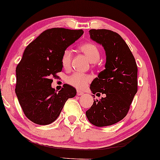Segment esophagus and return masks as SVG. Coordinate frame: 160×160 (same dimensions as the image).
<instances>
[{
	"label": "esophagus",
	"instance_id": "34e87169",
	"mask_svg": "<svg viewBox=\"0 0 160 160\" xmlns=\"http://www.w3.org/2000/svg\"><path fill=\"white\" fill-rule=\"evenodd\" d=\"M77 96H82V95L84 94V92L83 91H80V90H77Z\"/></svg>",
	"mask_w": 160,
	"mask_h": 160
}]
</instances>
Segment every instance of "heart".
<instances>
[{
    "instance_id": "obj_1",
    "label": "heart",
    "mask_w": 160,
    "mask_h": 160,
    "mask_svg": "<svg viewBox=\"0 0 160 160\" xmlns=\"http://www.w3.org/2000/svg\"><path fill=\"white\" fill-rule=\"evenodd\" d=\"M79 50L85 54L86 57L91 63L97 62L100 58V52L98 46L92 42H85L79 46ZM71 52L67 49L63 52L61 58V64L64 69H68L71 65ZM90 80V77L88 75L74 73L68 77L67 82L70 85L78 89H83Z\"/></svg>"
}]
</instances>
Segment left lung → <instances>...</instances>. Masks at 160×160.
Instances as JSON below:
<instances>
[{"instance_id":"obj_1","label":"left lung","mask_w":160,"mask_h":160,"mask_svg":"<svg viewBox=\"0 0 160 160\" xmlns=\"http://www.w3.org/2000/svg\"><path fill=\"white\" fill-rule=\"evenodd\" d=\"M89 35L102 45L106 55L105 70L92 80L90 89L93 94L106 96L94 101L86 115L95 126H109L122 120L129 111L138 92V67L120 35L108 29H90Z\"/></svg>"}]
</instances>
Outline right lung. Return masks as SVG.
I'll use <instances>...</instances> for the list:
<instances>
[{
  "mask_svg": "<svg viewBox=\"0 0 160 160\" xmlns=\"http://www.w3.org/2000/svg\"><path fill=\"white\" fill-rule=\"evenodd\" d=\"M83 34V29L52 28L42 32L24 51L16 69L15 92L25 115L35 124L54 122L67 100L76 96V89L68 84L56 92L51 77L62 70L63 52Z\"/></svg>",
  "mask_w": 160,
  "mask_h": 160,
  "instance_id": "add662e5",
  "label": "right lung"
}]
</instances>
